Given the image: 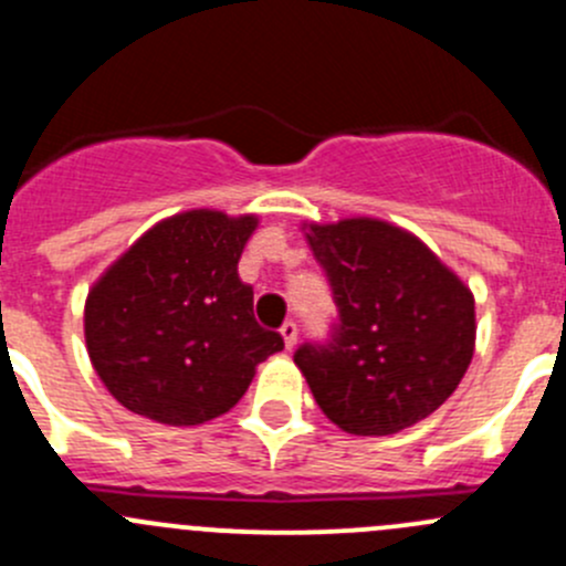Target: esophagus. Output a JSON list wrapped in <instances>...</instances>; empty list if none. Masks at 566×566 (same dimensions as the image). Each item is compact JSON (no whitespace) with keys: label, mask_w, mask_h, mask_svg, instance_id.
Listing matches in <instances>:
<instances>
[{"label":"esophagus","mask_w":566,"mask_h":566,"mask_svg":"<svg viewBox=\"0 0 566 566\" xmlns=\"http://www.w3.org/2000/svg\"><path fill=\"white\" fill-rule=\"evenodd\" d=\"M279 331H282V336H284V345H287V350H290V347H293L295 342H298V325H295L293 319H287V323H284L282 328H279Z\"/></svg>","instance_id":"34e87169"}]
</instances>
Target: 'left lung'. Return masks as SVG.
Masks as SVG:
<instances>
[{
    "label": "left lung",
    "instance_id": "left-lung-1",
    "mask_svg": "<svg viewBox=\"0 0 566 566\" xmlns=\"http://www.w3.org/2000/svg\"><path fill=\"white\" fill-rule=\"evenodd\" d=\"M306 241L336 304L331 339L293 356L319 410L350 436H394L427 419L471 364V290L386 221L310 224Z\"/></svg>",
    "mask_w": 566,
    "mask_h": 566
}]
</instances>
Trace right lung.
Listing matches in <instances>:
<instances>
[{
	"label": "right lung",
	"mask_w": 566,
	"mask_h": 566,
	"mask_svg": "<svg viewBox=\"0 0 566 566\" xmlns=\"http://www.w3.org/2000/svg\"><path fill=\"white\" fill-rule=\"evenodd\" d=\"M254 216L188 210L147 230L98 279L84 306L95 373L145 419L191 427L227 413L254 367L284 347L254 319L238 260Z\"/></svg>",
	"instance_id": "add662e5"
}]
</instances>
